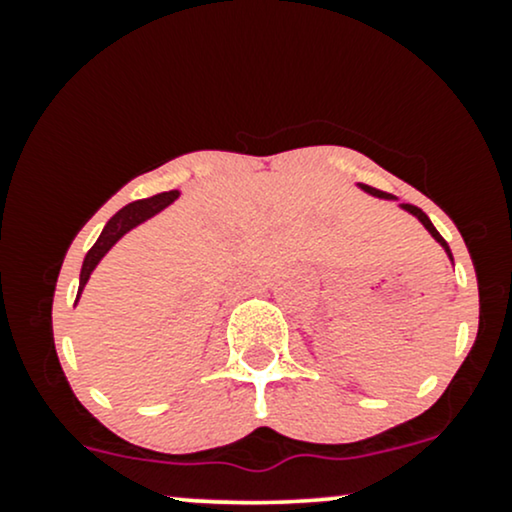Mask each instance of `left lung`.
I'll return each mask as SVG.
<instances>
[{"label":"left lung","mask_w":512,"mask_h":512,"mask_svg":"<svg viewBox=\"0 0 512 512\" xmlns=\"http://www.w3.org/2000/svg\"><path fill=\"white\" fill-rule=\"evenodd\" d=\"M361 187H363V190H366V192H370V195H375V197H383V199H395V197H392V195H387V192H380V190H375V187H368V185H361ZM402 209H407L409 214H414L416 219H419L421 223H424V226H426V231L431 233V236L436 238L440 245H443L445 252H448V257H450V260H452V252H450V248H448V243H445L443 236H440V233L436 231V226H433L431 219H428V216L424 214V211H421L419 207H414V204H402Z\"/></svg>","instance_id":"left-lung-1"}]
</instances>
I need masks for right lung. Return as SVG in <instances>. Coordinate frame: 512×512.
Here are the masks:
<instances>
[{
	"label": "right lung",
	"instance_id": "right-lung-1",
	"mask_svg": "<svg viewBox=\"0 0 512 512\" xmlns=\"http://www.w3.org/2000/svg\"><path fill=\"white\" fill-rule=\"evenodd\" d=\"M178 197V192L170 190V192H161V195H154V197H146V199H137V202L127 204V207H122L117 214L110 219L108 223H105L101 238L93 243V248L86 252L84 257V267H81V279H79V293L84 291L88 276H91L93 269H96V264L103 260V255L108 252L113 245L120 240L125 233L129 231V228L139 226V223L151 219V216L158 214L163 207H168L173 199ZM79 298V296H76Z\"/></svg>",
	"mask_w": 512,
	"mask_h": 512
}]
</instances>
